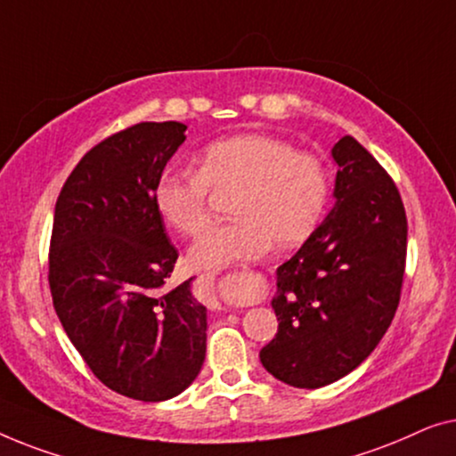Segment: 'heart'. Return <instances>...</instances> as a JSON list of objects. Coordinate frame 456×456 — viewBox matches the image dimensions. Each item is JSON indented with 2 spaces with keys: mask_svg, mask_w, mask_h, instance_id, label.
Masks as SVG:
<instances>
[{
  "mask_svg": "<svg viewBox=\"0 0 456 456\" xmlns=\"http://www.w3.org/2000/svg\"><path fill=\"white\" fill-rule=\"evenodd\" d=\"M210 190L235 191V221L198 237L190 260L200 268H221L266 252L273 241L285 249L310 240L329 210L332 179L322 159L283 138L237 134L204 146L196 173L163 171L152 202L171 229L196 235L210 221Z\"/></svg>",
  "mask_w": 456,
  "mask_h": 456,
  "instance_id": "heart-1",
  "label": "heart"
}]
</instances>
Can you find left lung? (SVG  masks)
I'll use <instances>...</instances> for the list:
<instances>
[{"label":"left lung","instance_id":"1","mask_svg":"<svg viewBox=\"0 0 456 456\" xmlns=\"http://www.w3.org/2000/svg\"><path fill=\"white\" fill-rule=\"evenodd\" d=\"M335 207L297 254L277 268L279 330L260 351L277 380L320 388L347 376L380 343L401 299L407 216L382 165L345 136Z\"/></svg>","mask_w":456,"mask_h":456}]
</instances>
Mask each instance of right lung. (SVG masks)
I'll return each instance as SVG.
<instances>
[{
    "label": "right lung",
    "mask_w": 456,
    "mask_h": 456,
    "mask_svg": "<svg viewBox=\"0 0 456 456\" xmlns=\"http://www.w3.org/2000/svg\"><path fill=\"white\" fill-rule=\"evenodd\" d=\"M179 121H142L80 159L55 204L49 287L57 318L93 374L157 403L183 393L207 355V307L177 262L152 190L185 140Z\"/></svg>",
    "instance_id": "add662e5"
}]
</instances>
